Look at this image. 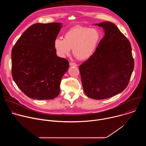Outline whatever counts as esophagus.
I'll list each match as a JSON object with an SVG mask.
<instances>
[{"label": "esophagus", "instance_id": "34e87169", "mask_svg": "<svg viewBox=\"0 0 146 146\" xmlns=\"http://www.w3.org/2000/svg\"><path fill=\"white\" fill-rule=\"evenodd\" d=\"M69 65L70 66H77V64H75V63H73V62H70L69 63Z\"/></svg>", "mask_w": 146, "mask_h": 146}]
</instances>
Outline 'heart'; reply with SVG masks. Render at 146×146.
I'll use <instances>...</instances> for the list:
<instances>
[{
    "mask_svg": "<svg viewBox=\"0 0 146 146\" xmlns=\"http://www.w3.org/2000/svg\"><path fill=\"white\" fill-rule=\"evenodd\" d=\"M101 38V33L98 29L76 26L65 33L64 38H56L54 47L60 58L69 55L72 49L73 55L77 59L86 60L95 53Z\"/></svg>",
    "mask_w": 146,
    "mask_h": 146,
    "instance_id": "1",
    "label": "heart"
}]
</instances>
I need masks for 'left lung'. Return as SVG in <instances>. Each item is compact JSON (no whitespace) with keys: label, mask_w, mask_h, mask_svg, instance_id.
Instances as JSON below:
<instances>
[{"label":"left lung","mask_w":146,"mask_h":146,"mask_svg":"<svg viewBox=\"0 0 146 146\" xmlns=\"http://www.w3.org/2000/svg\"><path fill=\"white\" fill-rule=\"evenodd\" d=\"M102 27L103 38L93 55L79 67L83 90L94 99L114 96L125 89L134 69L131 43L112 23Z\"/></svg>","instance_id":"1"}]
</instances>
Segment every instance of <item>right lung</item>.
<instances>
[{
	"label": "right lung",
	"instance_id": "1",
	"mask_svg": "<svg viewBox=\"0 0 146 146\" xmlns=\"http://www.w3.org/2000/svg\"><path fill=\"white\" fill-rule=\"evenodd\" d=\"M62 24L37 23L19 38L11 51L12 77L29 98L50 100L60 93L61 79L69 62L58 56L54 47Z\"/></svg>",
	"mask_w": 146,
	"mask_h": 146
}]
</instances>
